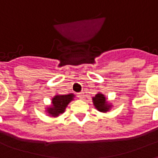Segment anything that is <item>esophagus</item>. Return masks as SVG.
Instances as JSON below:
<instances>
[{"instance_id":"34e87169","label":"esophagus","mask_w":158,"mask_h":158,"mask_svg":"<svg viewBox=\"0 0 158 158\" xmlns=\"http://www.w3.org/2000/svg\"><path fill=\"white\" fill-rule=\"evenodd\" d=\"M77 95H78V97H79V99L83 100L84 98H85V93L84 92H79V93H78Z\"/></svg>"}]
</instances>
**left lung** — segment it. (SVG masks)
<instances>
[{
	"mask_svg": "<svg viewBox=\"0 0 158 158\" xmlns=\"http://www.w3.org/2000/svg\"><path fill=\"white\" fill-rule=\"evenodd\" d=\"M94 106L96 109L102 112V113H106L108 112L111 108V105L106 102V99L105 96L102 93L96 94V96H94L92 98Z\"/></svg>",
	"mask_w": 158,
	"mask_h": 158,
	"instance_id": "8db88e82",
	"label": "left lung"
}]
</instances>
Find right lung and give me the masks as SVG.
Masks as SVG:
<instances>
[{
	"label": "right lung",
	"instance_id": "obj_1",
	"mask_svg": "<svg viewBox=\"0 0 158 158\" xmlns=\"http://www.w3.org/2000/svg\"><path fill=\"white\" fill-rule=\"evenodd\" d=\"M74 95H56L52 100V106L46 108V112L50 116L57 117L65 112L69 103L73 100Z\"/></svg>",
	"mask_w": 158,
	"mask_h": 158
}]
</instances>
